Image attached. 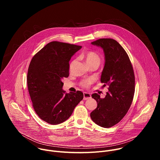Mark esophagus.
Returning a JSON list of instances; mask_svg holds the SVG:
<instances>
[{
  "label": "esophagus",
  "mask_w": 160,
  "mask_h": 160,
  "mask_svg": "<svg viewBox=\"0 0 160 160\" xmlns=\"http://www.w3.org/2000/svg\"><path fill=\"white\" fill-rule=\"evenodd\" d=\"M91 98V95L87 92H83V100H88Z\"/></svg>",
  "instance_id": "esophagus-1"
}]
</instances>
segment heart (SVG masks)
I'll use <instances>...</instances> for the list:
<instances>
[{"label": "heart", "mask_w": 160, "mask_h": 160, "mask_svg": "<svg viewBox=\"0 0 160 160\" xmlns=\"http://www.w3.org/2000/svg\"><path fill=\"white\" fill-rule=\"evenodd\" d=\"M81 58L84 59V61H85L88 66L93 64H97L99 65L101 62V58L97 52L92 51H88L83 52V54H82ZM75 60H73L71 62L69 67L70 72H72L73 66L75 64ZM91 83H92V81L90 80H84L80 82V85L82 87L87 88L90 86Z\"/></svg>", "instance_id": "b5f03b06"}]
</instances>
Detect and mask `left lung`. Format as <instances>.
<instances>
[{"instance_id": "8db88e82", "label": "left lung", "mask_w": 160, "mask_h": 160, "mask_svg": "<svg viewBox=\"0 0 160 160\" xmlns=\"http://www.w3.org/2000/svg\"><path fill=\"white\" fill-rule=\"evenodd\" d=\"M103 49L105 64L101 82L109 91L104 98L94 93L92 95L98 103L90 113V118L97 125L109 128L117 124L128 112L135 92V75L129 57L115 40L100 38L91 43Z\"/></svg>"}]
</instances>
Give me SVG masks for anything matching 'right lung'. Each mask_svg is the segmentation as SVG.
Returning a JSON list of instances; mask_svg holds the SVG:
<instances>
[{
  "mask_svg": "<svg viewBox=\"0 0 160 160\" xmlns=\"http://www.w3.org/2000/svg\"><path fill=\"white\" fill-rule=\"evenodd\" d=\"M82 46L53 41L32 58L27 85L33 108L41 120L58 125L68 120L83 99L81 91L66 93L62 79L69 76V61Z\"/></svg>",
  "mask_w": 160,
  "mask_h": 160,
  "instance_id": "obj_1",
  "label": "right lung"
}]
</instances>
